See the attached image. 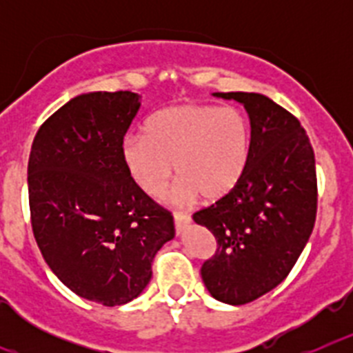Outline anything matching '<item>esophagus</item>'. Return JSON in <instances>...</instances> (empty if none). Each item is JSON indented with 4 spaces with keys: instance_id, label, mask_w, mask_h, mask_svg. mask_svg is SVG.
Here are the masks:
<instances>
[{
    "instance_id": "esophagus-1",
    "label": "esophagus",
    "mask_w": 353,
    "mask_h": 353,
    "mask_svg": "<svg viewBox=\"0 0 353 353\" xmlns=\"http://www.w3.org/2000/svg\"><path fill=\"white\" fill-rule=\"evenodd\" d=\"M174 228H176V232H182L183 228L189 226L191 223V215L189 214H182V212H174Z\"/></svg>"
}]
</instances>
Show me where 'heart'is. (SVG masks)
<instances>
[{"label": "heart", "instance_id": "heart-1", "mask_svg": "<svg viewBox=\"0 0 353 353\" xmlns=\"http://www.w3.org/2000/svg\"><path fill=\"white\" fill-rule=\"evenodd\" d=\"M251 154V125L235 108L182 104L146 121L145 136L121 143L129 179L150 198H162L174 174L176 198L215 201L239 185Z\"/></svg>", "mask_w": 353, "mask_h": 353}]
</instances>
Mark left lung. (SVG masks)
<instances>
[{"label": "left lung", "mask_w": 353, "mask_h": 353, "mask_svg": "<svg viewBox=\"0 0 353 353\" xmlns=\"http://www.w3.org/2000/svg\"><path fill=\"white\" fill-rule=\"evenodd\" d=\"M214 95L244 104L251 154L239 185L192 219L217 242L201 265L205 286L217 301L242 305L276 288L310 240L318 203L314 152L301 121L269 97Z\"/></svg>", "instance_id": "1"}]
</instances>
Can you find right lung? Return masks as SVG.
I'll use <instances>...</instances> for the list:
<instances>
[{
    "instance_id": "add662e5",
    "label": "right lung",
    "mask_w": 353,
    "mask_h": 353,
    "mask_svg": "<svg viewBox=\"0 0 353 353\" xmlns=\"http://www.w3.org/2000/svg\"><path fill=\"white\" fill-rule=\"evenodd\" d=\"M132 92L84 93L40 125L28 161L31 228L49 269L67 288L102 305L136 299L173 215L139 191L121 162L138 113Z\"/></svg>"
}]
</instances>
